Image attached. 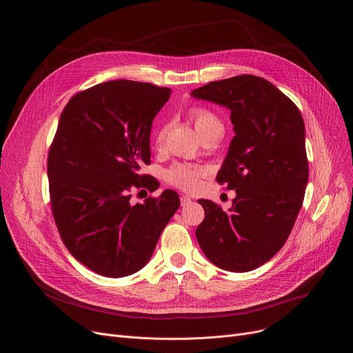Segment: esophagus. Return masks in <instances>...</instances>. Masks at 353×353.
Masks as SVG:
<instances>
[{
  "instance_id": "34e87169",
  "label": "esophagus",
  "mask_w": 353,
  "mask_h": 353,
  "mask_svg": "<svg viewBox=\"0 0 353 353\" xmlns=\"http://www.w3.org/2000/svg\"><path fill=\"white\" fill-rule=\"evenodd\" d=\"M180 203H181L183 207H185V205H188V204L191 203V198L187 196V195H183V196L180 198Z\"/></svg>"
}]
</instances>
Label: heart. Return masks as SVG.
Listing matches in <instances>:
<instances>
[{
  "label": "heart",
  "mask_w": 353,
  "mask_h": 353,
  "mask_svg": "<svg viewBox=\"0 0 353 353\" xmlns=\"http://www.w3.org/2000/svg\"><path fill=\"white\" fill-rule=\"evenodd\" d=\"M188 119L192 121L194 128L199 137L214 128H222L221 120L211 110H208L205 108H192L188 112ZM165 137H166V128L162 127L158 130V132L155 135L157 146H161L163 143ZM199 177H201V172L198 169L188 168V166H177L168 173V180L173 185H176L184 191L196 190V187L199 184Z\"/></svg>",
  "instance_id": "b5f03b06"
}]
</instances>
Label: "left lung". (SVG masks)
<instances>
[{"instance_id": "obj_1", "label": "left lung", "mask_w": 353, "mask_h": 353, "mask_svg": "<svg viewBox=\"0 0 353 353\" xmlns=\"http://www.w3.org/2000/svg\"><path fill=\"white\" fill-rule=\"evenodd\" d=\"M191 96L228 108L234 130L216 181L236 190V198L229 211L198 201L205 211L195 230L198 244L225 271L256 270L282 248L303 204V117L270 81L248 74L210 82Z\"/></svg>"}]
</instances>
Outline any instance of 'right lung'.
<instances>
[{
	"mask_svg": "<svg viewBox=\"0 0 353 353\" xmlns=\"http://www.w3.org/2000/svg\"><path fill=\"white\" fill-rule=\"evenodd\" d=\"M170 92L117 79L77 93L61 113L47 161L52 211L70 253L99 275L139 271L180 207L173 190L130 203L131 188L154 187L138 170L150 163V128Z\"/></svg>",
	"mask_w": 353,
	"mask_h": 353,
	"instance_id": "1",
	"label": "right lung"
}]
</instances>
